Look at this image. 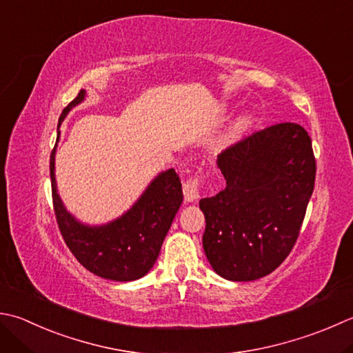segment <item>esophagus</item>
<instances>
[{
    "instance_id": "esophagus-1",
    "label": "esophagus",
    "mask_w": 353,
    "mask_h": 353,
    "mask_svg": "<svg viewBox=\"0 0 353 353\" xmlns=\"http://www.w3.org/2000/svg\"><path fill=\"white\" fill-rule=\"evenodd\" d=\"M200 177H191L183 183V196L186 202H194L200 194Z\"/></svg>"
}]
</instances>
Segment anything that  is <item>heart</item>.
<instances>
[{"label":"heart","mask_w":353,"mask_h":353,"mask_svg":"<svg viewBox=\"0 0 353 353\" xmlns=\"http://www.w3.org/2000/svg\"><path fill=\"white\" fill-rule=\"evenodd\" d=\"M251 123H252V117L251 116H240L239 119L234 121L231 123V127L228 128L225 133L219 137V141H217L219 147L220 148H225L230 143H232L241 133H243L245 130L250 128Z\"/></svg>","instance_id":"b5f03b06"}]
</instances>
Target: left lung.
<instances>
[{
	"label": "left lung",
	"instance_id": "1",
	"mask_svg": "<svg viewBox=\"0 0 353 353\" xmlns=\"http://www.w3.org/2000/svg\"><path fill=\"white\" fill-rule=\"evenodd\" d=\"M225 190L200 200L203 250L220 277L252 281L292 251L315 183L307 131L283 122L245 137L217 157Z\"/></svg>",
	"mask_w": 353,
	"mask_h": 353
}]
</instances>
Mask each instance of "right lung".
Wrapping results in <instances>:
<instances>
[{
  "label": "right lung",
  "instance_id": "right-lung-1",
  "mask_svg": "<svg viewBox=\"0 0 353 353\" xmlns=\"http://www.w3.org/2000/svg\"><path fill=\"white\" fill-rule=\"evenodd\" d=\"M85 99V90L62 110L59 127L67 113ZM54 154H50L53 208L65 245L79 263L98 277L113 281H133L143 277L161 252L165 236L183 200L182 183L174 168L157 174L131 208L113 222L90 226L65 210L54 179Z\"/></svg>",
  "mask_w": 353,
  "mask_h": 353
}]
</instances>
